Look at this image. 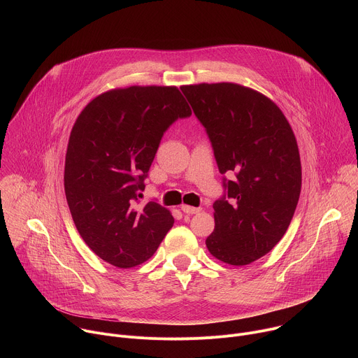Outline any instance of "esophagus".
I'll return each instance as SVG.
<instances>
[{
	"label": "esophagus",
	"instance_id": "1",
	"mask_svg": "<svg viewBox=\"0 0 358 358\" xmlns=\"http://www.w3.org/2000/svg\"><path fill=\"white\" fill-rule=\"evenodd\" d=\"M181 211L184 214L192 215V214H198L201 211V208H195V207H189V206H181Z\"/></svg>",
	"mask_w": 358,
	"mask_h": 358
}]
</instances>
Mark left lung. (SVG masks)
Instances as JSON below:
<instances>
[{
    "instance_id": "obj_1",
    "label": "left lung",
    "mask_w": 358,
    "mask_h": 358,
    "mask_svg": "<svg viewBox=\"0 0 358 358\" xmlns=\"http://www.w3.org/2000/svg\"><path fill=\"white\" fill-rule=\"evenodd\" d=\"M181 90L224 176L207 248L225 264L248 265L275 248L293 218L301 188L294 134L282 110L257 90L225 82Z\"/></svg>"
}]
</instances>
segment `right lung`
I'll return each instance as SVG.
<instances>
[{"mask_svg":"<svg viewBox=\"0 0 358 358\" xmlns=\"http://www.w3.org/2000/svg\"><path fill=\"white\" fill-rule=\"evenodd\" d=\"M191 109L174 86H130L94 97L76 119L66 151L68 206L86 245L117 268L157 250L174 218L138 194L164 133Z\"/></svg>","mask_w":358,"mask_h":358,"instance_id":"add662e5","label":"right lung"}]
</instances>
